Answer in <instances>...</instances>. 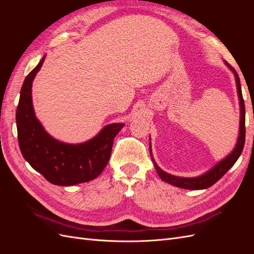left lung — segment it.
Returning <instances> with one entry per match:
<instances>
[{
    "instance_id": "8db88e82",
    "label": "left lung",
    "mask_w": 254,
    "mask_h": 254,
    "mask_svg": "<svg viewBox=\"0 0 254 254\" xmlns=\"http://www.w3.org/2000/svg\"><path fill=\"white\" fill-rule=\"evenodd\" d=\"M229 67H231V70L234 71V68L232 66H230L228 63H226ZM235 74V78H236V84H237V92H238V97H240V102H241V124H240V135H238V140L237 144L235 146V148L233 151L230 153V155L225 158L218 164L215 165L211 171L207 173L203 174L202 176L195 177V178H182V177H176L173 175L167 174L163 172L161 168L157 165L155 162V160L152 158L151 155V149H150V144H149V150H150V156L153 164H155V168L159 175V177L163 181L173 184V186L177 188H181V189H188V190H203L212 187L214 183H216L222 176H224L230 168H231L234 163L237 161V159L240 158L241 153L244 149V145H245V137H246V127H245V103H244V98L242 94V88H241V81L240 77H238V74L234 71Z\"/></svg>"
}]
</instances>
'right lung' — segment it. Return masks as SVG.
Returning <instances> with one entry per match:
<instances>
[{
	"instance_id": "obj_1",
	"label": "right lung",
	"mask_w": 254,
	"mask_h": 254,
	"mask_svg": "<svg viewBox=\"0 0 254 254\" xmlns=\"http://www.w3.org/2000/svg\"><path fill=\"white\" fill-rule=\"evenodd\" d=\"M44 57L22 84L16 112L18 141L23 157L34 170L56 186L70 187L95 179L110 159L114 137L124 124L107 125L93 139L77 145L56 141L35 117L32 82Z\"/></svg>"
}]
</instances>
